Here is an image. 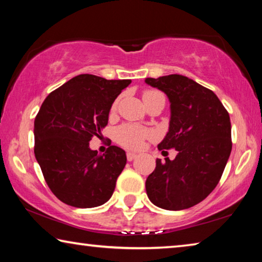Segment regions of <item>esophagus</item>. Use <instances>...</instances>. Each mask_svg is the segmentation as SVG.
<instances>
[{
    "label": "esophagus",
    "mask_w": 262,
    "mask_h": 262,
    "mask_svg": "<svg viewBox=\"0 0 262 262\" xmlns=\"http://www.w3.org/2000/svg\"><path fill=\"white\" fill-rule=\"evenodd\" d=\"M137 157V155L135 154V152H132V151H128L127 152V159L129 162H132V161H134V159Z\"/></svg>",
    "instance_id": "1"
}]
</instances>
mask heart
<instances>
[{
    "instance_id": "1",
    "label": "heart",
    "mask_w": 262,
    "mask_h": 262,
    "mask_svg": "<svg viewBox=\"0 0 262 262\" xmlns=\"http://www.w3.org/2000/svg\"><path fill=\"white\" fill-rule=\"evenodd\" d=\"M159 92L157 91H147L143 95L144 97L157 95ZM151 135V132L144 129V128L137 127L134 125H122L115 132V139L119 143L125 145L127 148L137 149L143 144V141L145 137Z\"/></svg>"
}]
</instances>
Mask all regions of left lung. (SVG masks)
I'll list each match as a JSON object with an SVG mask.
<instances>
[{
  "mask_svg": "<svg viewBox=\"0 0 262 262\" xmlns=\"http://www.w3.org/2000/svg\"><path fill=\"white\" fill-rule=\"evenodd\" d=\"M170 101L168 130L158 149L174 148L173 161L156 159L145 181L149 200L166 210L198 205L219 184L232 149L231 122L214 92L183 75L145 78Z\"/></svg>",
  "mask_w": 262,
  "mask_h": 262,
  "instance_id": "1",
  "label": "left lung"
}]
</instances>
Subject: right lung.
Masks as SVG:
<instances>
[{"label":"right lung","mask_w":262,"mask_h":262,"mask_svg":"<svg viewBox=\"0 0 262 262\" xmlns=\"http://www.w3.org/2000/svg\"><path fill=\"white\" fill-rule=\"evenodd\" d=\"M130 79L82 74L47 96L34 119V155L43 178L66 205L94 208L107 202L125 167V150H91L92 136L107 125L111 107Z\"/></svg>","instance_id":"add662e5"}]
</instances>
